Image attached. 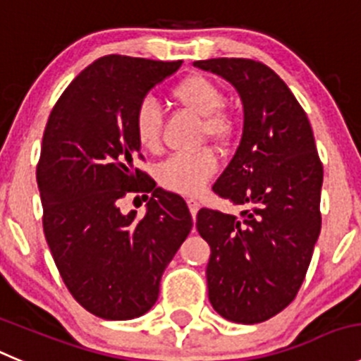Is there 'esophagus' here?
Returning <instances> with one entry per match:
<instances>
[{
  "mask_svg": "<svg viewBox=\"0 0 361 361\" xmlns=\"http://www.w3.org/2000/svg\"><path fill=\"white\" fill-rule=\"evenodd\" d=\"M188 207H190V212H191V216H197V212H198V209H200V202L197 200V198H188Z\"/></svg>",
  "mask_w": 361,
  "mask_h": 361,
  "instance_id": "1",
  "label": "esophagus"
}]
</instances>
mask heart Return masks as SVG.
Here are the masks:
<instances>
[{
	"instance_id": "obj_1",
	"label": "heart",
	"mask_w": 361,
	"mask_h": 361,
	"mask_svg": "<svg viewBox=\"0 0 361 361\" xmlns=\"http://www.w3.org/2000/svg\"><path fill=\"white\" fill-rule=\"evenodd\" d=\"M171 101L204 118V135L225 143L234 135V123L221 111L223 94L214 81L200 74L188 75L170 92ZM135 135L140 147L156 150L161 143V116L156 104L143 101L135 113ZM218 170V159L209 149L177 154L159 168V180L164 188L183 195H197Z\"/></svg>"
}]
</instances>
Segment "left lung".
Wrapping results in <instances>:
<instances>
[{
    "mask_svg": "<svg viewBox=\"0 0 361 361\" xmlns=\"http://www.w3.org/2000/svg\"><path fill=\"white\" fill-rule=\"evenodd\" d=\"M195 67L221 75L243 102V136L216 184L241 218L200 209L197 230L211 246L209 301L239 324L262 322L296 298L321 234L322 164L307 113L267 65L211 58Z\"/></svg>",
    "mask_w": 361,
    "mask_h": 361,
    "instance_id": "left-lung-1",
    "label": "left lung"
}]
</instances>
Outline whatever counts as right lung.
I'll return each instance as SVG.
<instances>
[{
    "instance_id": "obj_1",
    "label": "right lung",
    "mask_w": 361,
    "mask_h": 361,
    "mask_svg": "<svg viewBox=\"0 0 361 361\" xmlns=\"http://www.w3.org/2000/svg\"><path fill=\"white\" fill-rule=\"evenodd\" d=\"M180 65L99 58L65 88L47 120L37 164L44 234L68 293L101 319L149 312L193 228L186 202L135 168L142 157L136 109ZM127 192L151 193L143 219L119 211Z\"/></svg>"
}]
</instances>
